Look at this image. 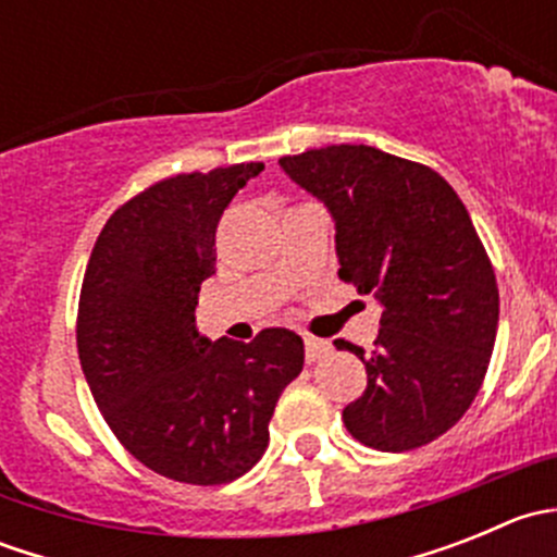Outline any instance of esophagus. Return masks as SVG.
I'll return each instance as SVG.
<instances>
[{
	"label": "esophagus",
	"instance_id": "1",
	"mask_svg": "<svg viewBox=\"0 0 557 557\" xmlns=\"http://www.w3.org/2000/svg\"><path fill=\"white\" fill-rule=\"evenodd\" d=\"M329 352H331L329 342L318 339V336H305V356H307V363L323 361V358L329 356Z\"/></svg>",
	"mask_w": 557,
	"mask_h": 557
}]
</instances>
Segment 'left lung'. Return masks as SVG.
<instances>
[{
    "label": "left lung",
    "instance_id": "obj_1",
    "mask_svg": "<svg viewBox=\"0 0 557 557\" xmlns=\"http://www.w3.org/2000/svg\"><path fill=\"white\" fill-rule=\"evenodd\" d=\"M290 180L336 221L339 280L383 305L367 352V391L342 420L352 440L404 453L440 440L485 380L498 329V285L485 245L453 185L418 161L369 145L283 156Z\"/></svg>",
    "mask_w": 557,
    "mask_h": 557
}]
</instances>
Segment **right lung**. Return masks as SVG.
I'll use <instances>...</instances> for the list:
<instances>
[{
    "label": "right lung",
    "instance_id": "add662e5",
    "mask_svg": "<svg viewBox=\"0 0 557 557\" xmlns=\"http://www.w3.org/2000/svg\"><path fill=\"white\" fill-rule=\"evenodd\" d=\"M263 164L174 174L104 223L77 305V356L115 440L150 471L226 485L261 460L280 393L305 369V342L263 329L250 345L196 331L215 274L223 210Z\"/></svg>",
    "mask_w": 557,
    "mask_h": 557
}]
</instances>
